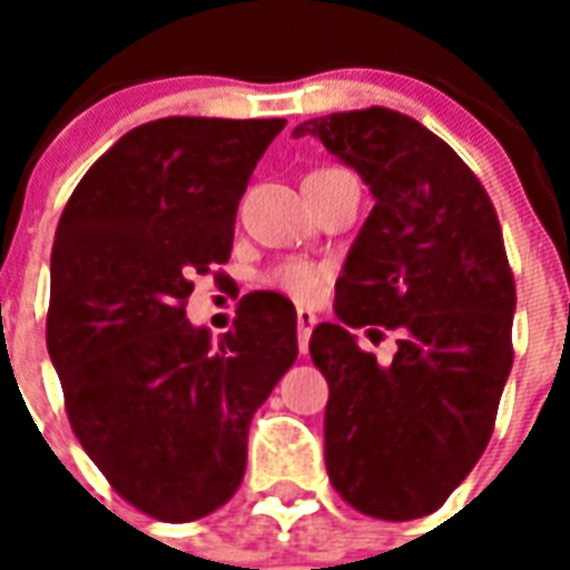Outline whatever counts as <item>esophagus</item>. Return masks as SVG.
Segmentation results:
<instances>
[{
    "instance_id": "34e87169",
    "label": "esophagus",
    "mask_w": 570,
    "mask_h": 570,
    "mask_svg": "<svg viewBox=\"0 0 570 570\" xmlns=\"http://www.w3.org/2000/svg\"><path fill=\"white\" fill-rule=\"evenodd\" d=\"M316 325V316L311 311H296V334H299V351L305 354L308 351V340H311V331Z\"/></svg>"
}]
</instances>
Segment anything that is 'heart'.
I'll return each instance as SVG.
<instances>
[{"mask_svg":"<svg viewBox=\"0 0 570 570\" xmlns=\"http://www.w3.org/2000/svg\"><path fill=\"white\" fill-rule=\"evenodd\" d=\"M328 279V265H322V262L314 259H282L259 276L265 288L279 291V294L291 296L296 302H305V305H311V302H316L325 294Z\"/></svg>","mask_w":570,"mask_h":570,"instance_id":"1","label":"heart"}]
</instances>
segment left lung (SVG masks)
<instances>
[{"label": "left lung", "mask_w": 570, "mask_h": 570, "mask_svg": "<svg viewBox=\"0 0 570 570\" xmlns=\"http://www.w3.org/2000/svg\"><path fill=\"white\" fill-rule=\"evenodd\" d=\"M305 134L376 199L336 282L342 325L311 334L331 387L328 476L367 517L416 520L476 465L511 374L517 285L500 219L456 150L411 116L347 110L296 125ZM345 324L396 330L395 360L380 366Z\"/></svg>", "instance_id": "obj_1"}]
</instances>
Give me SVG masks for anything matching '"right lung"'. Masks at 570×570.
<instances>
[{"instance_id":"1","label":"right lung","mask_w":570,"mask_h":570,"mask_svg":"<svg viewBox=\"0 0 570 570\" xmlns=\"http://www.w3.org/2000/svg\"><path fill=\"white\" fill-rule=\"evenodd\" d=\"M285 119L168 116L128 130L70 194L50 254L48 354L70 428L125 502L194 522L236 493L248 425L294 365L296 311L242 296L210 342L194 276L230 259L239 199Z\"/></svg>"}]
</instances>
